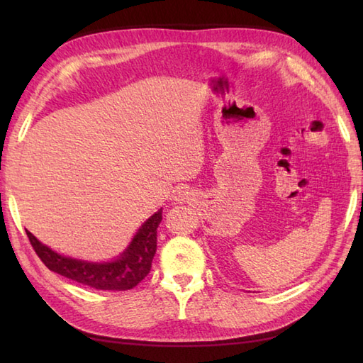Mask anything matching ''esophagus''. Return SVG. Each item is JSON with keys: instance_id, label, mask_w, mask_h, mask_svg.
Masks as SVG:
<instances>
[{"instance_id": "obj_1", "label": "esophagus", "mask_w": 363, "mask_h": 363, "mask_svg": "<svg viewBox=\"0 0 363 363\" xmlns=\"http://www.w3.org/2000/svg\"><path fill=\"white\" fill-rule=\"evenodd\" d=\"M174 199L177 203H182V201H186V199H189V191H184V190H179L176 194V196H174Z\"/></svg>"}]
</instances>
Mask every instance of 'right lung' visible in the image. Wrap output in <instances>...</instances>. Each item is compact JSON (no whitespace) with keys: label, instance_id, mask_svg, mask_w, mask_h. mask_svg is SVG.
I'll list each match as a JSON object with an SVG mask.
<instances>
[{"label":"right lung","instance_id":"1","mask_svg":"<svg viewBox=\"0 0 363 363\" xmlns=\"http://www.w3.org/2000/svg\"><path fill=\"white\" fill-rule=\"evenodd\" d=\"M162 221V209L138 228L128 248L112 260L89 262L52 251L26 230L37 256L51 272L96 290H130L142 282L151 269L157 250V228Z\"/></svg>","mask_w":363,"mask_h":363}]
</instances>
